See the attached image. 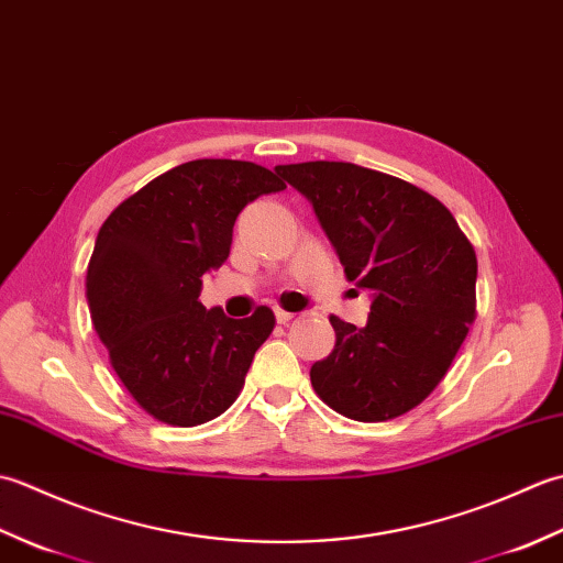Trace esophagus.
Instances as JSON below:
<instances>
[{"label": "esophagus", "instance_id": "1", "mask_svg": "<svg viewBox=\"0 0 563 563\" xmlns=\"http://www.w3.org/2000/svg\"><path fill=\"white\" fill-rule=\"evenodd\" d=\"M295 314L292 312H288V309H275V319H278V324H288V321L292 319Z\"/></svg>", "mask_w": 563, "mask_h": 563}]
</instances>
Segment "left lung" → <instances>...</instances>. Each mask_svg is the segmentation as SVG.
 Returning <instances> with one entry per match:
<instances>
[{
	"label": "left lung",
	"instance_id": "left-lung-1",
	"mask_svg": "<svg viewBox=\"0 0 563 563\" xmlns=\"http://www.w3.org/2000/svg\"><path fill=\"white\" fill-rule=\"evenodd\" d=\"M312 202L345 278L373 292L365 327L329 317L333 351L309 369L319 399L353 421L416 409L476 317V254L438 198L351 162L275 166Z\"/></svg>",
	"mask_w": 563,
	"mask_h": 563
}]
</instances>
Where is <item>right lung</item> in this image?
Masks as SVG:
<instances>
[{"label": "right lung", "instance_id": "obj_1", "mask_svg": "<svg viewBox=\"0 0 563 563\" xmlns=\"http://www.w3.org/2000/svg\"><path fill=\"white\" fill-rule=\"evenodd\" d=\"M266 166L196 159L152 178L101 224L87 268L93 329L142 411L178 428L224 413L275 314L224 317L198 300L202 275L230 256L246 202L283 190Z\"/></svg>", "mask_w": 563, "mask_h": 563}]
</instances>
